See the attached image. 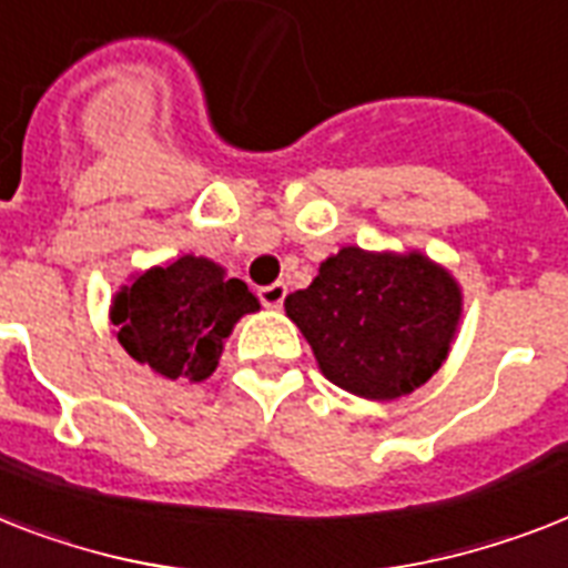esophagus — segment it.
<instances>
[{
    "mask_svg": "<svg viewBox=\"0 0 568 568\" xmlns=\"http://www.w3.org/2000/svg\"><path fill=\"white\" fill-rule=\"evenodd\" d=\"M285 283H274V285H265V288H260V300H262V306L265 308H280L283 306V300H285Z\"/></svg>",
    "mask_w": 568,
    "mask_h": 568,
    "instance_id": "1",
    "label": "esophagus"
}]
</instances>
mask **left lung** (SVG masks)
<instances>
[{
	"label": "left lung",
	"instance_id": "1",
	"mask_svg": "<svg viewBox=\"0 0 568 568\" xmlns=\"http://www.w3.org/2000/svg\"><path fill=\"white\" fill-rule=\"evenodd\" d=\"M317 367L362 399H399L446 362L464 315L458 280L419 251L347 244L321 262L308 288L285 297Z\"/></svg>",
	"mask_w": 568,
	"mask_h": 568
}]
</instances>
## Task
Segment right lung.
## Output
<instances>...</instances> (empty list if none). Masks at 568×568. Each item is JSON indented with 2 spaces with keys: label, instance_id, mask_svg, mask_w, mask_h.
<instances>
[{
  "label": "right lung",
  "instance_id": "1",
  "mask_svg": "<svg viewBox=\"0 0 568 568\" xmlns=\"http://www.w3.org/2000/svg\"><path fill=\"white\" fill-rule=\"evenodd\" d=\"M260 297L219 262L183 253L136 271L110 300L113 335L133 362L165 382L210 379L224 341Z\"/></svg>",
  "mask_w": 568,
  "mask_h": 568
}]
</instances>
